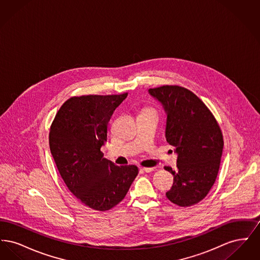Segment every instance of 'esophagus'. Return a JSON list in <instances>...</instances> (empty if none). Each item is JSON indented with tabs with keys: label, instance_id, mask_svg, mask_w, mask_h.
<instances>
[{
	"label": "esophagus",
	"instance_id": "34e87169",
	"mask_svg": "<svg viewBox=\"0 0 260 260\" xmlns=\"http://www.w3.org/2000/svg\"><path fill=\"white\" fill-rule=\"evenodd\" d=\"M155 169L154 168H141L140 171L144 172V173H152Z\"/></svg>",
	"mask_w": 260,
	"mask_h": 260
}]
</instances>
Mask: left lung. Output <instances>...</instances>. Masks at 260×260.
<instances>
[{
    "mask_svg": "<svg viewBox=\"0 0 260 260\" xmlns=\"http://www.w3.org/2000/svg\"><path fill=\"white\" fill-rule=\"evenodd\" d=\"M167 115L166 138L175 147L176 170L167 198L180 207H190L205 198L220 166L223 137L214 117L192 91L177 86L149 88Z\"/></svg>",
    "mask_w": 260,
    "mask_h": 260,
    "instance_id": "1",
    "label": "left lung"
}]
</instances>
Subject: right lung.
<instances>
[{
    "label": "right lung",
    "mask_w": 260,
    "mask_h": 260,
    "mask_svg": "<svg viewBox=\"0 0 260 260\" xmlns=\"http://www.w3.org/2000/svg\"><path fill=\"white\" fill-rule=\"evenodd\" d=\"M126 96L71 98L50 126V152L62 179L77 199L93 210L118 205L138 173L136 166L118 167L100 151L107 141L108 122Z\"/></svg>",
    "instance_id": "1"
}]
</instances>
